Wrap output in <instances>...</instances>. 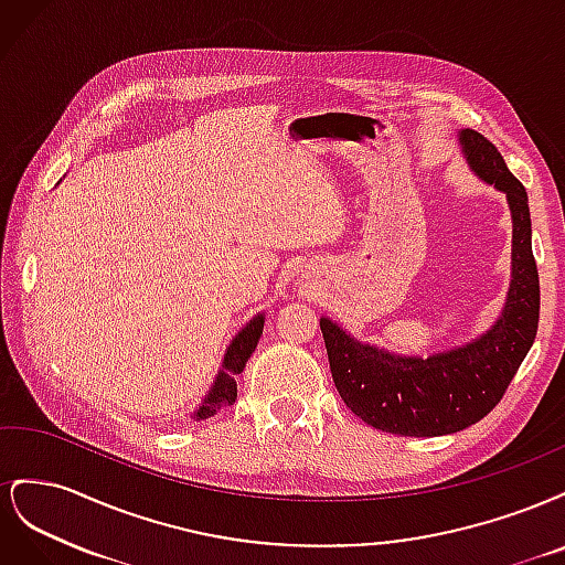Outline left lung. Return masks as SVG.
Listing matches in <instances>:
<instances>
[{"label": "left lung", "instance_id": "8db88e82", "mask_svg": "<svg viewBox=\"0 0 565 565\" xmlns=\"http://www.w3.org/2000/svg\"><path fill=\"white\" fill-rule=\"evenodd\" d=\"M459 141L473 172L507 193L514 221V280L500 320L461 349L403 358L361 344L332 320L320 318L341 401L353 415L386 434L443 436L481 422L502 401L537 334L540 278L530 243L525 188L483 134L465 129Z\"/></svg>", "mask_w": 565, "mask_h": 565}]
</instances>
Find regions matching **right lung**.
Segmentation results:
<instances>
[{
	"instance_id": "right-lung-1",
	"label": "right lung",
	"mask_w": 565,
	"mask_h": 565,
	"mask_svg": "<svg viewBox=\"0 0 565 565\" xmlns=\"http://www.w3.org/2000/svg\"><path fill=\"white\" fill-rule=\"evenodd\" d=\"M264 330V316H256L247 322V328L243 332H237L233 339V344L226 351L224 358V370L218 372V377L210 391V396L204 398L200 409L195 413L198 419H207L216 415L221 407L233 405L237 398V384H235V374H241L245 370V363L249 361V355L256 349V341H259Z\"/></svg>"
}]
</instances>
